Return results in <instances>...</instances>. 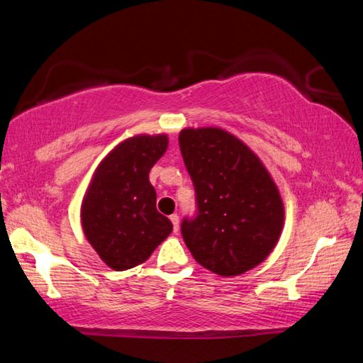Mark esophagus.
Instances as JSON below:
<instances>
[{"label":"esophagus","instance_id":"esophagus-1","mask_svg":"<svg viewBox=\"0 0 363 363\" xmlns=\"http://www.w3.org/2000/svg\"><path fill=\"white\" fill-rule=\"evenodd\" d=\"M169 219H171V223H173V230L174 232L179 230V216H177V214H171Z\"/></svg>","mask_w":363,"mask_h":363}]
</instances>
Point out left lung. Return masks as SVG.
Segmentation results:
<instances>
[{
    "label": "left lung",
    "instance_id": "obj_1",
    "mask_svg": "<svg viewBox=\"0 0 363 363\" xmlns=\"http://www.w3.org/2000/svg\"><path fill=\"white\" fill-rule=\"evenodd\" d=\"M195 189V214L181 233L195 261L230 277L266 259L284 225L280 194L253 152L219 128L179 134Z\"/></svg>",
    "mask_w": 363,
    "mask_h": 363
}]
</instances>
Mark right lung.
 Wrapping results in <instances>:
<instances>
[{
	"label": "right lung",
	"mask_w": 363,
	"mask_h": 363,
	"mask_svg": "<svg viewBox=\"0 0 363 363\" xmlns=\"http://www.w3.org/2000/svg\"><path fill=\"white\" fill-rule=\"evenodd\" d=\"M168 147V138L136 136L104 158L82 208L84 235L101 259L126 270L149 259L173 224L157 210L149 173Z\"/></svg>",
	"instance_id": "add662e5"
}]
</instances>
